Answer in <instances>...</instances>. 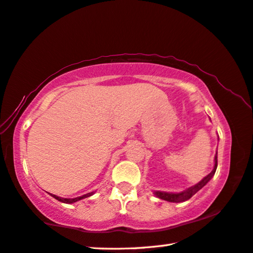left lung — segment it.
Segmentation results:
<instances>
[{
    "label": "left lung",
    "mask_w": 253,
    "mask_h": 253,
    "mask_svg": "<svg viewBox=\"0 0 253 253\" xmlns=\"http://www.w3.org/2000/svg\"><path fill=\"white\" fill-rule=\"evenodd\" d=\"M216 168H217V156H215V167H214L213 171H211L208 175H206V177L204 178L199 183L195 184L194 187L189 188V189H187L186 191L179 192V194H169V192H161V191H155L154 194L158 196L159 198H161L163 200H168V202H171V203H182V202H186V200L190 199L192 196L196 194V192L202 189V188L205 186V184L208 181H210V180L211 179V177H213V175L215 174Z\"/></svg>",
    "instance_id": "8db88e82"
}]
</instances>
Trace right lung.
<instances>
[{
    "mask_svg": "<svg viewBox=\"0 0 253 253\" xmlns=\"http://www.w3.org/2000/svg\"><path fill=\"white\" fill-rule=\"evenodd\" d=\"M50 195H51V194H50ZM91 195H92V192H90V194H86V195H84V196H81V197H78V198H72V199H67V198H61V197H57V196H55V195H51V196H53V197H54L55 199H57V200H59V202H62V203H65V204H72V203H75V202H78V200H81V199H83V198L90 197Z\"/></svg>",
    "mask_w": 253,
    "mask_h": 253,
    "instance_id": "obj_1",
    "label": "right lung"
}]
</instances>
